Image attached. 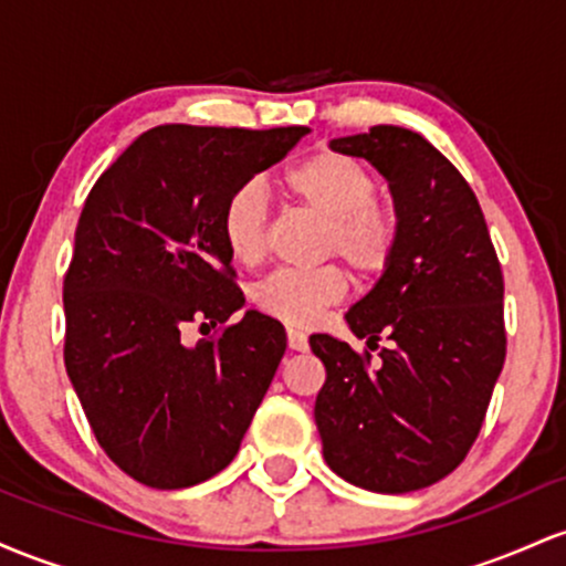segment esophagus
<instances>
[{
	"label": "esophagus",
	"mask_w": 566,
	"mask_h": 566,
	"mask_svg": "<svg viewBox=\"0 0 566 566\" xmlns=\"http://www.w3.org/2000/svg\"><path fill=\"white\" fill-rule=\"evenodd\" d=\"M287 346L292 350H308V337L301 329H287Z\"/></svg>",
	"instance_id": "1"
}]
</instances>
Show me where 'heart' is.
I'll use <instances>...</instances> for the list:
<instances>
[{"instance_id": "1", "label": "heart", "mask_w": 566, "mask_h": 566, "mask_svg": "<svg viewBox=\"0 0 566 566\" xmlns=\"http://www.w3.org/2000/svg\"><path fill=\"white\" fill-rule=\"evenodd\" d=\"M292 199L327 220L322 255L340 258L356 276H380L399 244V216L375 199L378 178L365 161L340 151H316L284 175ZM220 237L231 261L258 265L269 237V193L261 180H247L231 193L220 216ZM348 279L337 265L314 271H274L252 287V305L265 316L308 327L327 305L343 301Z\"/></svg>"}]
</instances>
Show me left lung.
Wrapping results in <instances>:
<instances>
[{"label": "left lung", "instance_id": "8db88e82", "mask_svg": "<svg viewBox=\"0 0 566 566\" xmlns=\"http://www.w3.org/2000/svg\"><path fill=\"white\" fill-rule=\"evenodd\" d=\"M333 151L373 161L399 216L394 261L346 322L380 361L311 335L327 369L314 418L324 460L373 492L423 490L465 460L505 361L503 271L476 193L412 129L378 125Z\"/></svg>", "mask_w": 566, "mask_h": 566}]
</instances>
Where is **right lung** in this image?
Instances as JSON below:
<instances>
[{"instance_id": "obj_1", "label": "right lung", "mask_w": 566, "mask_h": 566, "mask_svg": "<svg viewBox=\"0 0 566 566\" xmlns=\"http://www.w3.org/2000/svg\"><path fill=\"white\" fill-rule=\"evenodd\" d=\"M308 127L159 125L95 180L63 279L66 373L97 444L135 482L184 490L239 452L287 348L247 311L220 237L239 186ZM188 323L218 326L191 349Z\"/></svg>"}]
</instances>
